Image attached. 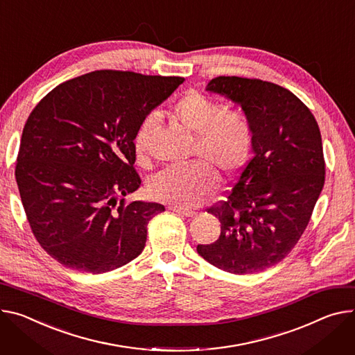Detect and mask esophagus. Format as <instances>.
Here are the masks:
<instances>
[{"instance_id": "obj_1", "label": "esophagus", "mask_w": 355, "mask_h": 355, "mask_svg": "<svg viewBox=\"0 0 355 355\" xmlns=\"http://www.w3.org/2000/svg\"><path fill=\"white\" fill-rule=\"evenodd\" d=\"M168 209H170V211H173V212H175V214H178V215L187 216V218H191V216H194V215H196V212H194V211H191V209H184V208H178V207H170Z\"/></svg>"}]
</instances>
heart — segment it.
Segmentation results:
<instances>
[{"instance_id": "b5f03b06", "label": "heart", "mask_w": 355, "mask_h": 355, "mask_svg": "<svg viewBox=\"0 0 355 355\" xmlns=\"http://www.w3.org/2000/svg\"><path fill=\"white\" fill-rule=\"evenodd\" d=\"M174 120L196 136L194 155L197 161L184 167H168L155 174L148 182L151 198L178 208L200 204L215 191L218 177L212 165L223 175L236 173L252 147V124L242 112H225L223 106L200 92H188L171 107ZM154 117L143 119L135 135L133 147L139 159L148 153Z\"/></svg>"}]
</instances>
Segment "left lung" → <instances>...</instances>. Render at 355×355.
<instances>
[{
	"mask_svg": "<svg viewBox=\"0 0 355 355\" xmlns=\"http://www.w3.org/2000/svg\"><path fill=\"white\" fill-rule=\"evenodd\" d=\"M207 92L238 105L252 124L253 157L227 201L208 209L220 235L198 245L207 262L235 275L262 272L295 248L324 185L318 124L290 90L259 79L218 76Z\"/></svg>",
	"mask_w": 355,
	"mask_h": 355,
	"instance_id": "obj_1",
	"label": "left lung"
}]
</instances>
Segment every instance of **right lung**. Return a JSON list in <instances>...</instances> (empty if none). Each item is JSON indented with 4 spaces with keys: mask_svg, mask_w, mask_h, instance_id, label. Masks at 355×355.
Segmentation results:
<instances>
[{
    "mask_svg": "<svg viewBox=\"0 0 355 355\" xmlns=\"http://www.w3.org/2000/svg\"><path fill=\"white\" fill-rule=\"evenodd\" d=\"M182 82L96 71L60 83L32 110L15 178L32 234L60 265L98 275L143 252L147 223L164 205L117 201L141 185L137 127Z\"/></svg>",
    "mask_w": 355,
    "mask_h": 355,
    "instance_id": "add662e5",
    "label": "right lung"
}]
</instances>
